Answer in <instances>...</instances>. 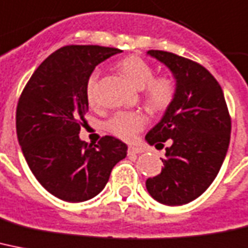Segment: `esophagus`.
Returning a JSON list of instances; mask_svg holds the SVG:
<instances>
[{
  "instance_id": "1",
  "label": "esophagus",
  "mask_w": 248,
  "mask_h": 248,
  "mask_svg": "<svg viewBox=\"0 0 248 248\" xmlns=\"http://www.w3.org/2000/svg\"><path fill=\"white\" fill-rule=\"evenodd\" d=\"M127 152L128 154H139V153H141L142 150L140 148H138V146H132V145H130Z\"/></svg>"
}]
</instances>
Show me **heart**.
<instances>
[{
	"label": "heart",
	"instance_id": "obj_1",
	"mask_svg": "<svg viewBox=\"0 0 248 248\" xmlns=\"http://www.w3.org/2000/svg\"><path fill=\"white\" fill-rule=\"evenodd\" d=\"M118 68L136 89L142 90L145 104L149 109L160 112L170 106L176 93V85L172 78L167 76L154 78V68L138 56H130L122 60L118 63ZM98 80L99 71H93L86 81V99L90 106L98 103ZM145 124L146 117L141 112H117L107 121L104 127L117 138L130 141L136 138Z\"/></svg>",
	"mask_w": 248,
	"mask_h": 248
}]
</instances>
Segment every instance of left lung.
<instances>
[{"label":"left lung","mask_w":248,"mask_h":248,"mask_svg":"<svg viewBox=\"0 0 248 248\" xmlns=\"http://www.w3.org/2000/svg\"><path fill=\"white\" fill-rule=\"evenodd\" d=\"M148 56L166 66L176 81L172 102L149 131V145L163 148L164 167L146 180V190L160 204H188L210 186L224 162L231 140V117L224 94L210 72L196 62L163 51Z\"/></svg>","instance_id":"8db88e82"}]
</instances>
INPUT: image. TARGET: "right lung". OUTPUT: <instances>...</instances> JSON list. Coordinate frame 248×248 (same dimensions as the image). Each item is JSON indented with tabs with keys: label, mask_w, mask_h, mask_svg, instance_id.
Returning <instances> with one entry per match:
<instances>
[{
	"label": "right lung",
	"mask_w": 248,
	"mask_h": 248,
	"mask_svg": "<svg viewBox=\"0 0 248 248\" xmlns=\"http://www.w3.org/2000/svg\"><path fill=\"white\" fill-rule=\"evenodd\" d=\"M121 49L66 46L34 71L16 109V134L38 182L67 202H82L106 187L110 172L127 155L113 136L98 144L82 141L80 122L89 109L86 81L96 66Z\"/></svg>",
	"instance_id": "obj_1"
}]
</instances>
